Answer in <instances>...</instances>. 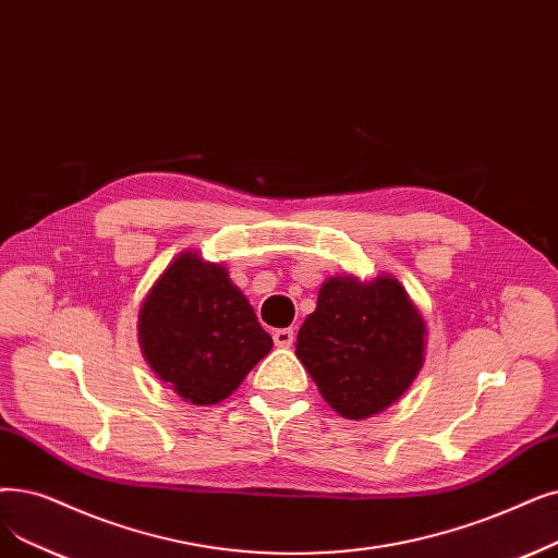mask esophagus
Wrapping results in <instances>:
<instances>
[{"mask_svg":"<svg viewBox=\"0 0 558 558\" xmlns=\"http://www.w3.org/2000/svg\"><path fill=\"white\" fill-rule=\"evenodd\" d=\"M274 342H276V347H282V349L292 347V342H294V330H292V328H280V330H276V332H274Z\"/></svg>","mask_w":558,"mask_h":558,"instance_id":"esophagus-1","label":"esophagus"}]
</instances>
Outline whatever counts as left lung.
<instances>
[{
  "mask_svg": "<svg viewBox=\"0 0 558 558\" xmlns=\"http://www.w3.org/2000/svg\"><path fill=\"white\" fill-rule=\"evenodd\" d=\"M424 335V319L395 278H330L299 330L296 355L332 410L365 420L415 380Z\"/></svg>",
  "mask_w": 558,
  "mask_h": 558,
  "instance_id": "1",
  "label": "left lung"
}]
</instances>
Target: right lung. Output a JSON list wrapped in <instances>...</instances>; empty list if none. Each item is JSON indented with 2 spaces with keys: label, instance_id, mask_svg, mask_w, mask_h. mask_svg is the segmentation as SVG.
<instances>
[{
  "label": "right lung",
  "instance_id": "obj_1",
  "mask_svg": "<svg viewBox=\"0 0 558 558\" xmlns=\"http://www.w3.org/2000/svg\"><path fill=\"white\" fill-rule=\"evenodd\" d=\"M138 339L153 372L196 405L228 399L274 347L223 266L196 253L180 255L155 282Z\"/></svg>",
  "mask_w": 558,
  "mask_h": 558
}]
</instances>
